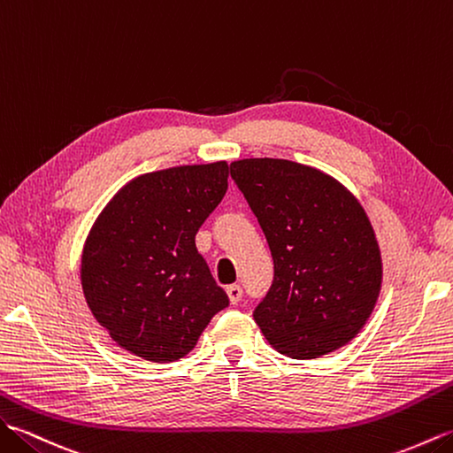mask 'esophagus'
<instances>
[{
  "label": "esophagus",
  "mask_w": 453,
  "mask_h": 453,
  "mask_svg": "<svg viewBox=\"0 0 453 453\" xmlns=\"http://www.w3.org/2000/svg\"><path fill=\"white\" fill-rule=\"evenodd\" d=\"M226 295H228V300H230V303H233V304H238L240 303V300H242V287H240V285H228L226 287Z\"/></svg>",
  "instance_id": "1"
}]
</instances>
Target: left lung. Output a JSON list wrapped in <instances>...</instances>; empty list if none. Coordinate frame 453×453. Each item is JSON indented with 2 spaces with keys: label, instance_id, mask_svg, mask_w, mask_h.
Here are the masks:
<instances>
[{
  "label": "left lung",
  "instance_id": "obj_1",
  "mask_svg": "<svg viewBox=\"0 0 453 453\" xmlns=\"http://www.w3.org/2000/svg\"><path fill=\"white\" fill-rule=\"evenodd\" d=\"M230 176L273 257V283L254 310L261 334L298 360L347 345L381 287L380 248L363 205L337 180L293 160H234Z\"/></svg>",
  "mask_w": 453,
  "mask_h": 453
}]
</instances>
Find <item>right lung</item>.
<instances>
[{
  "instance_id": "obj_1",
  "label": "right lung",
  "mask_w": 453,
  "mask_h": 453,
  "mask_svg": "<svg viewBox=\"0 0 453 453\" xmlns=\"http://www.w3.org/2000/svg\"><path fill=\"white\" fill-rule=\"evenodd\" d=\"M228 165L174 166L134 178L90 228L81 285L116 343L150 363L186 357L228 296L196 234L225 197Z\"/></svg>"
}]
</instances>
